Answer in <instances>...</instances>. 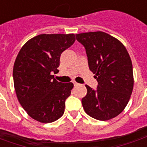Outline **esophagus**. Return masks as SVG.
<instances>
[{
  "label": "esophagus",
  "mask_w": 147,
  "mask_h": 147,
  "mask_svg": "<svg viewBox=\"0 0 147 147\" xmlns=\"http://www.w3.org/2000/svg\"><path fill=\"white\" fill-rule=\"evenodd\" d=\"M73 83H74V85H75V86H78V85H80V84H79V83H76V81H74Z\"/></svg>",
  "instance_id": "esophagus-1"
}]
</instances>
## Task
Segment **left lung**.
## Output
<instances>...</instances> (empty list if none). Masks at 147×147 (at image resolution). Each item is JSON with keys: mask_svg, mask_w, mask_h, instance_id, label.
Instances as JSON below:
<instances>
[{"mask_svg": "<svg viewBox=\"0 0 147 147\" xmlns=\"http://www.w3.org/2000/svg\"><path fill=\"white\" fill-rule=\"evenodd\" d=\"M85 47L90 70L95 74L97 90L86 85L82 99L84 111L98 120L114 118L129 102L134 86L132 63L125 46L102 31L76 34Z\"/></svg>", "mask_w": 147, "mask_h": 147, "instance_id": "8db88e82", "label": "left lung"}]
</instances>
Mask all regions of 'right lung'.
<instances>
[{
  "instance_id": "1",
  "label": "right lung",
  "mask_w": 147,
  "mask_h": 147,
  "mask_svg": "<svg viewBox=\"0 0 147 147\" xmlns=\"http://www.w3.org/2000/svg\"><path fill=\"white\" fill-rule=\"evenodd\" d=\"M75 41L74 34H42L27 41L19 52L13 67L15 90L34 120L52 123L64 114L74 85L58 82L52 74L59 71L61 53Z\"/></svg>"
}]
</instances>
